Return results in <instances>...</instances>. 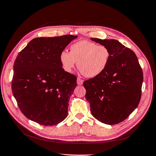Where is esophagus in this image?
Wrapping results in <instances>:
<instances>
[{
    "mask_svg": "<svg viewBox=\"0 0 156 156\" xmlns=\"http://www.w3.org/2000/svg\"><path fill=\"white\" fill-rule=\"evenodd\" d=\"M77 83L78 85H82L83 83V80L81 79L80 78H77Z\"/></svg>",
    "mask_w": 156,
    "mask_h": 156,
    "instance_id": "obj_1",
    "label": "esophagus"
}]
</instances>
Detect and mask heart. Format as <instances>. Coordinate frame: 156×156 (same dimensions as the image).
Returning <instances> with one entry per match:
<instances>
[{
  "mask_svg": "<svg viewBox=\"0 0 156 156\" xmlns=\"http://www.w3.org/2000/svg\"><path fill=\"white\" fill-rule=\"evenodd\" d=\"M111 58V52L107 46L97 45L87 40H81L69 47V53L61 51L59 55L62 68L71 73L77 62L80 72L88 77H95L105 69Z\"/></svg>",
  "mask_w": 156,
  "mask_h": 156,
  "instance_id": "1",
  "label": "heart"
}]
</instances>
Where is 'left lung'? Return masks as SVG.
Wrapping results in <instances>:
<instances>
[{
    "mask_svg": "<svg viewBox=\"0 0 156 156\" xmlns=\"http://www.w3.org/2000/svg\"><path fill=\"white\" fill-rule=\"evenodd\" d=\"M110 50L107 68L83 83L85 98L96 119L108 125L124 121L137 107L143 81L142 68L134 52L116 40L91 38Z\"/></svg>",
    "mask_w": 156,
    "mask_h": 156,
    "instance_id": "1",
    "label": "left lung"
}]
</instances>
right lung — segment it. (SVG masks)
I'll list each match as a JSON object with an SVG mask.
<instances>
[{
    "label": "right lung",
    "instance_id": "right-lung-1",
    "mask_svg": "<svg viewBox=\"0 0 156 156\" xmlns=\"http://www.w3.org/2000/svg\"><path fill=\"white\" fill-rule=\"evenodd\" d=\"M77 36L36 37L20 52L13 64L12 89L28 119L53 126L68 116L69 98L77 77L66 72L59 55Z\"/></svg>",
    "mask_w": 156,
    "mask_h": 156
}]
</instances>
